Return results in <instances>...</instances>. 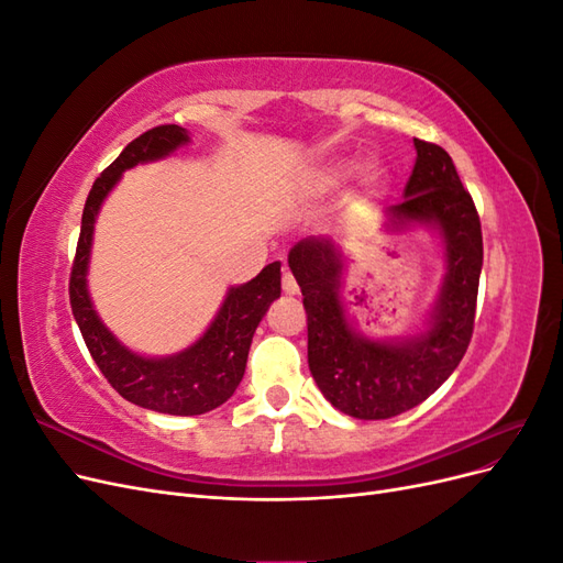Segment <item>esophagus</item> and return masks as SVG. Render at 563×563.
I'll return each mask as SVG.
<instances>
[{
    "mask_svg": "<svg viewBox=\"0 0 563 563\" xmlns=\"http://www.w3.org/2000/svg\"><path fill=\"white\" fill-rule=\"evenodd\" d=\"M282 288H284L286 296H298L300 294V286H298L296 277L288 269H284V275H282Z\"/></svg>",
    "mask_w": 563,
    "mask_h": 563,
    "instance_id": "34e87169",
    "label": "esophagus"
}]
</instances>
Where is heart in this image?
I'll return each instance as SVG.
<instances>
[{"instance_id": "heart-1", "label": "heart", "mask_w": 563, "mask_h": 563, "mask_svg": "<svg viewBox=\"0 0 563 563\" xmlns=\"http://www.w3.org/2000/svg\"><path fill=\"white\" fill-rule=\"evenodd\" d=\"M356 168H360V164H356L352 157L327 159L312 168L308 176V187L314 195L335 192L338 187H343L354 176ZM385 176H387V172L376 162H371L362 168V183L368 187V190H376V187H380L385 183Z\"/></svg>"}]
</instances>
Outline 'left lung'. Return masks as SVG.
I'll use <instances>...</instances> for the list:
<instances>
[{"mask_svg": "<svg viewBox=\"0 0 563 563\" xmlns=\"http://www.w3.org/2000/svg\"><path fill=\"white\" fill-rule=\"evenodd\" d=\"M416 166L404 201L385 209L387 230L430 228L444 249V279L424 319L406 338H368L354 329L343 284L347 255L323 236L288 251L308 312V362L321 395L360 420L395 418L449 380L467 352L484 265L482 223L444 147L413 139Z\"/></svg>", "mask_w": 563, "mask_h": 563, "instance_id": "obj_1", "label": "left lung"}]
</instances>
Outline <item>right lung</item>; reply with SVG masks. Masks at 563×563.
Returning a JSON list of instances; mask_svg holds the SVG:
<instances>
[{
    "mask_svg": "<svg viewBox=\"0 0 563 563\" xmlns=\"http://www.w3.org/2000/svg\"><path fill=\"white\" fill-rule=\"evenodd\" d=\"M187 143V129L178 124L155 126L131 141L96 178L84 203L70 277L73 314L100 373L126 401L168 416L209 413L234 395L244 378L253 333L269 305L282 296V263L275 261L251 282L230 286L209 329L190 347L168 356H145L129 350L98 317L87 277L100 207L129 168L164 159Z\"/></svg>",
    "mask_w": 563,
    "mask_h": 563,
    "instance_id": "right-lung-1",
    "label": "right lung"
}]
</instances>
